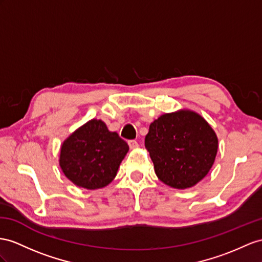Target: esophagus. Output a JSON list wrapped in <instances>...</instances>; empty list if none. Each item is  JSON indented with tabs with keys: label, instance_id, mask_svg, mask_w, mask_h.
Instances as JSON below:
<instances>
[{
	"label": "esophagus",
	"instance_id": "1",
	"mask_svg": "<svg viewBox=\"0 0 262 262\" xmlns=\"http://www.w3.org/2000/svg\"><path fill=\"white\" fill-rule=\"evenodd\" d=\"M128 145H129V147H130L132 149H135V148H137V147H138V142H137V140L132 139V140H128Z\"/></svg>",
	"mask_w": 262,
	"mask_h": 262
}]
</instances>
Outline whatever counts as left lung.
Instances as JSON below:
<instances>
[{
  "instance_id": "8db88e82",
  "label": "left lung",
  "mask_w": 262,
  "mask_h": 262,
  "mask_svg": "<svg viewBox=\"0 0 262 262\" xmlns=\"http://www.w3.org/2000/svg\"><path fill=\"white\" fill-rule=\"evenodd\" d=\"M157 177L172 188L195 186L210 170L218 139L198 114L178 111L154 120L145 137Z\"/></svg>"
}]
</instances>
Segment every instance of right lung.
Masks as SVG:
<instances>
[{
    "label": "right lung",
    "mask_w": 262,
    "mask_h": 262,
    "mask_svg": "<svg viewBox=\"0 0 262 262\" xmlns=\"http://www.w3.org/2000/svg\"><path fill=\"white\" fill-rule=\"evenodd\" d=\"M129 147L104 122L92 119L74 132L62 145L59 166L76 186L98 189L115 178Z\"/></svg>",
    "instance_id": "obj_1"
}]
</instances>
